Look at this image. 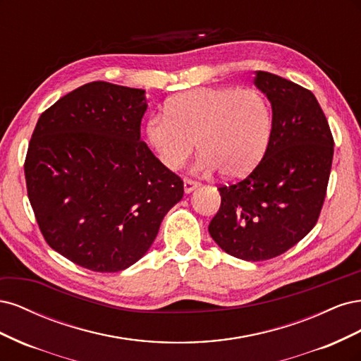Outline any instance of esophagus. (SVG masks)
Wrapping results in <instances>:
<instances>
[{"instance_id":"obj_1","label":"esophagus","mask_w":361,"mask_h":361,"mask_svg":"<svg viewBox=\"0 0 361 361\" xmlns=\"http://www.w3.org/2000/svg\"><path fill=\"white\" fill-rule=\"evenodd\" d=\"M199 185H200L199 182L191 180V179H185V180H183V190H185V192L190 194V192H192L195 188H197Z\"/></svg>"}]
</instances>
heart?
<instances>
[{
  "label": "heart",
  "instance_id": "b5f03b06",
  "mask_svg": "<svg viewBox=\"0 0 361 361\" xmlns=\"http://www.w3.org/2000/svg\"><path fill=\"white\" fill-rule=\"evenodd\" d=\"M271 108L255 89L204 87L174 96L166 114L147 120L146 134L159 161L180 169L197 147L195 173L236 179L253 170L269 143Z\"/></svg>",
  "mask_w": 361,
  "mask_h": 361
}]
</instances>
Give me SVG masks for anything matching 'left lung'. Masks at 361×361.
Masks as SVG:
<instances>
[{
	"label": "left lung",
	"mask_w": 361,
	"mask_h": 361,
	"mask_svg": "<svg viewBox=\"0 0 361 361\" xmlns=\"http://www.w3.org/2000/svg\"><path fill=\"white\" fill-rule=\"evenodd\" d=\"M255 84L272 106L269 143L247 178L218 188L221 206L209 224L226 253L250 262L283 255L314 227L334 154L329 122L310 90L264 71Z\"/></svg>",
	"instance_id": "left-lung-1"
}]
</instances>
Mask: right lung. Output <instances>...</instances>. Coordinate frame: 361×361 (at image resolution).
<instances>
[{
  "mask_svg": "<svg viewBox=\"0 0 361 361\" xmlns=\"http://www.w3.org/2000/svg\"><path fill=\"white\" fill-rule=\"evenodd\" d=\"M145 90L84 84L43 111L24 164L48 245L96 272L134 265L154 244L183 180L140 140Z\"/></svg>",
  "mask_w": 361,
  "mask_h": 361,
  "instance_id": "1",
  "label": "right lung"
}]
</instances>
